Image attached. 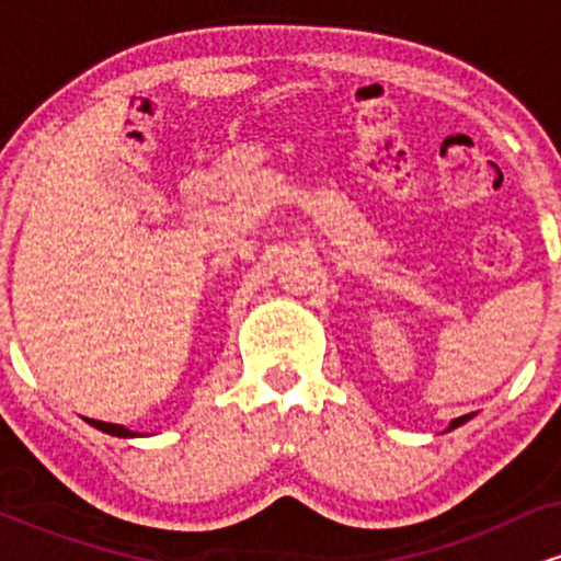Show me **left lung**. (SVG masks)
<instances>
[{
	"label": "left lung",
	"instance_id": "obj_1",
	"mask_svg": "<svg viewBox=\"0 0 561 561\" xmlns=\"http://www.w3.org/2000/svg\"><path fill=\"white\" fill-rule=\"evenodd\" d=\"M472 416H474V414H465V416H459V420H454V422H450V424H448V430H456V427H461V424H465V422H469V420H472Z\"/></svg>",
	"mask_w": 561,
	"mask_h": 561
}]
</instances>
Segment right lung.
Segmentation results:
<instances>
[{"label": "right lung", "mask_w": 561, "mask_h": 561, "mask_svg": "<svg viewBox=\"0 0 561 561\" xmlns=\"http://www.w3.org/2000/svg\"><path fill=\"white\" fill-rule=\"evenodd\" d=\"M92 427L102 430V433L107 435H115V437H137L139 433H131V430H126L124 424H111V422H96V420H87Z\"/></svg>", "instance_id": "1"}]
</instances>
